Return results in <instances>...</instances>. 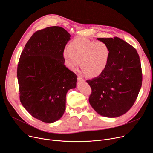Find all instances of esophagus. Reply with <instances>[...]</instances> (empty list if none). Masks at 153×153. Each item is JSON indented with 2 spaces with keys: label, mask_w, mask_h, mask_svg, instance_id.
I'll use <instances>...</instances> for the list:
<instances>
[{
  "label": "esophagus",
  "mask_w": 153,
  "mask_h": 153,
  "mask_svg": "<svg viewBox=\"0 0 153 153\" xmlns=\"http://www.w3.org/2000/svg\"><path fill=\"white\" fill-rule=\"evenodd\" d=\"M78 81L82 82H84V79L82 77H81L80 76H78Z\"/></svg>",
  "instance_id": "1"
}]
</instances>
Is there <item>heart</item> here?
Returning <instances> with one entry per match:
<instances>
[{"mask_svg": "<svg viewBox=\"0 0 153 153\" xmlns=\"http://www.w3.org/2000/svg\"><path fill=\"white\" fill-rule=\"evenodd\" d=\"M67 49L63 53V57L72 71L76 70L82 62L83 74L95 78L102 74L108 66L110 50L103 42L78 38L70 42Z\"/></svg>", "mask_w": 153, "mask_h": 153, "instance_id": "heart-1", "label": "heart"}]
</instances>
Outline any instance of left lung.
Here are the masks:
<instances>
[{
    "label": "left lung",
    "instance_id": "obj_1",
    "mask_svg": "<svg viewBox=\"0 0 153 153\" xmlns=\"http://www.w3.org/2000/svg\"><path fill=\"white\" fill-rule=\"evenodd\" d=\"M110 48V56L103 73L86 80L91 88L89 102L99 114L118 117L133 106L142 85V70L136 50L118 38H99Z\"/></svg>",
    "mask_w": 153,
    "mask_h": 153
}]
</instances>
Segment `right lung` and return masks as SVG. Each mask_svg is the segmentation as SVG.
Listing matches in <instances>:
<instances>
[{
	"label": "right lung",
	"instance_id": "1",
	"mask_svg": "<svg viewBox=\"0 0 153 153\" xmlns=\"http://www.w3.org/2000/svg\"><path fill=\"white\" fill-rule=\"evenodd\" d=\"M71 35L62 27L35 32L22 52L17 67L20 101L33 117L52 123L63 116L66 95L77 75L64 65L63 52Z\"/></svg>",
	"mask_w": 153,
	"mask_h": 153
}]
</instances>
